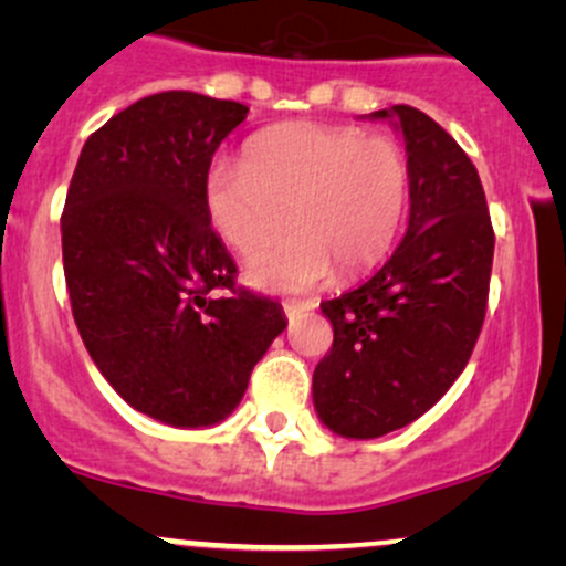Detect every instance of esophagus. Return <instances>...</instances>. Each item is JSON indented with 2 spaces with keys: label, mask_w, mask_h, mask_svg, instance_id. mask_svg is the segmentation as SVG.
Listing matches in <instances>:
<instances>
[{
  "label": "esophagus",
  "mask_w": 566,
  "mask_h": 566,
  "mask_svg": "<svg viewBox=\"0 0 566 566\" xmlns=\"http://www.w3.org/2000/svg\"><path fill=\"white\" fill-rule=\"evenodd\" d=\"M316 303L314 301H305V303H284V314H287V319H295V316H301L303 311H314Z\"/></svg>",
  "instance_id": "obj_1"
}]
</instances>
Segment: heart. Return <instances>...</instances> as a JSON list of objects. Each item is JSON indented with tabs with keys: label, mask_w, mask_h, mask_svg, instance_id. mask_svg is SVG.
I'll return each instance as SVG.
<instances>
[{
	"label": "heart",
	"mask_w": 566,
	"mask_h": 566,
	"mask_svg": "<svg viewBox=\"0 0 566 566\" xmlns=\"http://www.w3.org/2000/svg\"><path fill=\"white\" fill-rule=\"evenodd\" d=\"M220 237L255 255L247 282L265 292H305L335 274L359 276L391 252L409 205L405 148L365 129L271 127L247 143L244 161L220 159L205 184Z\"/></svg>",
	"instance_id": "1"
}]
</instances>
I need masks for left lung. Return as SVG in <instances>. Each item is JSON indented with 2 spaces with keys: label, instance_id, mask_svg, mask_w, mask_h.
Masks as SVG:
<instances>
[{
  "label": "left lung",
  "instance_id": "1",
  "mask_svg": "<svg viewBox=\"0 0 566 566\" xmlns=\"http://www.w3.org/2000/svg\"><path fill=\"white\" fill-rule=\"evenodd\" d=\"M369 119L405 135L409 223L378 274L322 303L335 340L314 369V407L346 439L399 431L450 391L482 333L495 252L482 180L452 135L412 106Z\"/></svg>",
  "mask_w": 566,
  "mask_h": 566
}]
</instances>
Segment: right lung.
Listing matches in <instances>:
<instances>
[{
	"instance_id": "1",
	"label": "right lung",
	"mask_w": 566,
	"mask_h": 566,
	"mask_svg": "<svg viewBox=\"0 0 566 566\" xmlns=\"http://www.w3.org/2000/svg\"><path fill=\"white\" fill-rule=\"evenodd\" d=\"M247 112L186 90L143 97L90 135L63 207L84 348L129 407L175 428L229 418L287 327L276 301L233 290L237 265L207 212L212 154Z\"/></svg>"
}]
</instances>
